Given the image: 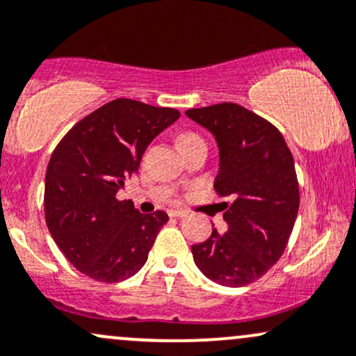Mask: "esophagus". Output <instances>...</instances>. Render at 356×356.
Listing matches in <instances>:
<instances>
[{"label":"esophagus","instance_id":"esophagus-1","mask_svg":"<svg viewBox=\"0 0 356 356\" xmlns=\"http://www.w3.org/2000/svg\"><path fill=\"white\" fill-rule=\"evenodd\" d=\"M186 214H187V211H184V209H179V208L169 209L170 218H182V216H186Z\"/></svg>","mask_w":356,"mask_h":356}]
</instances>
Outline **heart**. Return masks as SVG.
<instances>
[{
    "mask_svg": "<svg viewBox=\"0 0 356 356\" xmlns=\"http://www.w3.org/2000/svg\"><path fill=\"white\" fill-rule=\"evenodd\" d=\"M193 138H199V136L194 135V134H184V135L181 136V138H179V145H181V143L187 142V140H193Z\"/></svg>",
    "mask_w": 356,
    "mask_h": 356,
    "instance_id": "obj_1",
    "label": "heart"
}]
</instances>
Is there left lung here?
Wrapping results in <instances>:
<instances>
[{
  "mask_svg": "<svg viewBox=\"0 0 356 356\" xmlns=\"http://www.w3.org/2000/svg\"><path fill=\"white\" fill-rule=\"evenodd\" d=\"M208 128L220 148L214 189L233 202L222 214L228 232L216 228L193 245L197 268L213 282L241 287L255 282L282 257L299 211L294 157L282 134L235 103L187 109Z\"/></svg>",
  "mask_w": 356,
  "mask_h": 356,
  "instance_id": "left-lung-1",
  "label": "left lung"
}]
</instances>
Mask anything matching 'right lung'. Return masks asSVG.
<instances>
[{"label": "right lung", "instance_id": "obj_1", "mask_svg": "<svg viewBox=\"0 0 356 356\" xmlns=\"http://www.w3.org/2000/svg\"><path fill=\"white\" fill-rule=\"evenodd\" d=\"M181 113L135 99L109 101L77 121L47 165L44 208L64 257L97 282H121L145 265L163 211L142 214L116 193L140 167L143 152Z\"/></svg>", "mask_w": 356, "mask_h": 356}]
</instances>
